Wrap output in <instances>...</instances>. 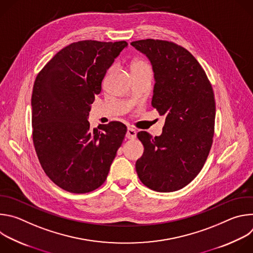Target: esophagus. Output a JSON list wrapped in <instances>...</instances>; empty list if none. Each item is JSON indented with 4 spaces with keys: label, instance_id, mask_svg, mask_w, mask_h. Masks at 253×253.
I'll return each mask as SVG.
<instances>
[{
    "label": "esophagus",
    "instance_id": "obj_1",
    "mask_svg": "<svg viewBox=\"0 0 253 253\" xmlns=\"http://www.w3.org/2000/svg\"><path fill=\"white\" fill-rule=\"evenodd\" d=\"M136 130L133 128H128L127 132H126V138L127 139H135L136 138Z\"/></svg>",
    "mask_w": 253,
    "mask_h": 253
}]
</instances>
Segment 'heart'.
I'll return each instance as SVG.
<instances>
[{
	"label": "heart",
	"mask_w": 253,
	"mask_h": 253,
	"mask_svg": "<svg viewBox=\"0 0 253 253\" xmlns=\"http://www.w3.org/2000/svg\"><path fill=\"white\" fill-rule=\"evenodd\" d=\"M131 73L132 76H142V75H151V69L149 65L141 59H136L131 63ZM114 70V67L109 68V70L107 71V76H109Z\"/></svg>",
	"instance_id": "b5f03b06"
}]
</instances>
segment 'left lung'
I'll use <instances>...</instances> for the list:
<instances>
[{"instance_id":"1","label":"left lung","mask_w":253,"mask_h":253,"mask_svg":"<svg viewBox=\"0 0 253 253\" xmlns=\"http://www.w3.org/2000/svg\"><path fill=\"white\" fill-rule=\"evenodd\" d=\"M131 45L152 65V106L165 116L160 136L138 132L144 152L136 161V171L150 189L176 191L197 176L209 154L215 122L214 93L204 70L183 47L153 39Z\"/></svg>"}]
</instances>
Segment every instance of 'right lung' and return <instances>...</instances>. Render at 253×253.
Masks as SVG:
<instances>
[{
  "instance_id": "obj_1",
  "label": "right lung",
  "mask_w": 253,
  "mask_h": 253,
  "mask_svg": "<svg viewBox=\"0 0 253 253\" xmlns=\"http://www.w3.org/2000/svg\"><path fill=\"white\" fill-rule=\"evenodd\" d=\"M125 41H81L58 52L41 70L32 94L33 141L52 181L72 193L100 187L126 134L120 122L88 121L95 95Z\"/></svg>"
}]
</instances>
